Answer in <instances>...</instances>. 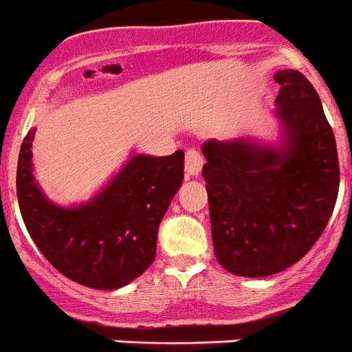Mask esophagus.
I'll return each mask as SVG.
<instances>
[{"mask_svg":"<svg viewBox=\"0 0 352 352\" xmlns=\"http://www.w3.org/2000/svg\"><path fill=\"white\" fill-rule=\"evenodd\" d=\"M203 156L196 149H188L187 155H185V174L187 178H196L199 176L201 169H203Z\"/></svg>","mask_w":352,"mask_h":352,"instance_id":"obj_1","label":"esophagus"}]
</instances>
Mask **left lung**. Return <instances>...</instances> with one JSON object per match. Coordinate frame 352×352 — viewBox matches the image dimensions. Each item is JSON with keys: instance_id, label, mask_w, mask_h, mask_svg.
I'll return each instance as SVG.
<instances>
[{"instance_id": "left-lung-1", "label": "left lung", "mask_w": 352, "mask_h": 352, "mask_svg": "<svg viewBox=\"0 0 352 352\" xmlns=\"http://www.w3.org/2000/svg\"><path fill=\"white\" fill-rule=\"evenodd\" d=\"M281 85L272 116L278 142L251 137L201 146L215 258L244 278L278 274L322 235L338 196V156L317 90L299 71Z\"/></svg>"}]
</instances>
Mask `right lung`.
I'll list each match as a JSON object with an SVG mask.
<instances>
[{
  "instance_id": "1",
  "label": "right lung",
  "mask_w": 352,
  "mask_h": 352,
  "mask_svg": "<svg viewBox=\"0 0 352 352\" xmlns=\"http://www.w3.org/2000/svg\"><path fill=\"white\" fill-rule=\"evenodd\" d=\"M30 130L17 160V201L44 258L65 278L98 290H117L139 278L156 256L158 226L183 183L185 153L137 155L85 203L62 206L33 174Z\"/></svg>"
}]
</instances>
